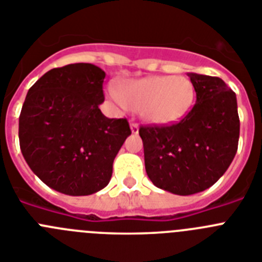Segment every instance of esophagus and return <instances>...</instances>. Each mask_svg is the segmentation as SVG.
<instances>
[{"label":"esophagus","instance_id":"34e87169","mask_svg":"<svg viewBox=\"0 0 262 262\" xmlns=\"http://www.w3.org/2000/svg\"><path fill=\"white\" fill-rule=\"evenodd\" d=\"M129 128H131V133L133 134H138L139 133V126L136 123H129Z\"/></svg>","mask_w":262,"mask_h":262}]
</instances>
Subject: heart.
Segmentation results:
<instances>
[{"label":"heart","instance_id":"1","mask_svg":"<svg viewBox=\"0 0 262 262\" xmlns=\"http://www.w3.org/2000/svg\"><path fill=\"white\" fill-rule=\"evenodd\" d=\"M115 103L139 111L143 119L155 126H170L184 119L195 99V89L185 76H148L127 80L107 89Z\"/></svg>","mask_w":262,"mask_h":262}]
</instances>
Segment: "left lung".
<instances>
[{"mask_svg":"<svg viewBox=\"0 0 262 262\" xmlns=\"http://www.w3.org/2000/svg\"><path fill=\"white\" fill-rule=\"evenodd\" d=\"M196 101L178 123L140 127L145 172L159 189L191 195L226 173L237 151L240 120L236 94L222 78L189 72Z\"/></svg>","mask_w":262,"mask_h":262,"instance_id":"left-lung-1","label":"left lung"}]
</instances>
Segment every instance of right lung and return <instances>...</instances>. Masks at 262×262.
Segmentation results:
<instances>
[{
    "instance_id": "right-lung-1",
    "label": "right lung",
    "mask_w": 262,
    "mask_h": 262,
    "mask_svg": "<svg viewBox=\"0 0 262 262\" xmlns=\"http://www.w3.org/2000/svg\"><path fill=\"white\" fill-rule=\"evenodd\" d=\"M106 73L89 62L53 68L29 89L19 145L32 172L67 195H90L110 182L113 163L131 135L127 119L99 110Z\"/></svg>"
}]
</instances>
